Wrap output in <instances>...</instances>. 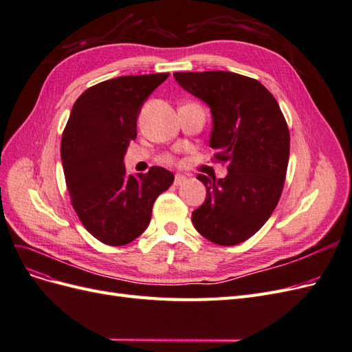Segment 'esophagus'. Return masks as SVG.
Returning <instances> with one entry per match:
<instances>
[{"label": "esophagus", "mask_w": 352, "mask_h": 352, "mask_svg": "<svg viewBox=\"0 0 352 352\" xmlns=\"http://www.w3.org/2000/svg\"><path fill=\"white\" fill-rule=\"evenodd\" d=\"M186 182V176L184 175H176L175 176V185L179 186V185H184Z\"/></svg>", "instance_id": "34e87169"}]
</instances>
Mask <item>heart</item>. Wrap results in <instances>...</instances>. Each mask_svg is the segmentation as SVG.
<instances>
[{"label":"heart","instance_id":"b5f03b06","mask_svg":"<svg viewBox=\"0 0 352 352\" xmlns=\"http://www.w3.org/2000/svg\"><path fill=\"white\" fill-rule=\"evenodd\" d=\"M163 162H164V163H167V164H172V163L175 162V160H173V157H172V155H166V157L163 158Z\"/></svg>","mask_w":352,"mask_h":352}]
</instances>
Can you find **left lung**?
I'll return each instance as SVG.
<instances>
[{
    "mask_svg": "<svg viewBox=\"0 0 352 352\" xmlns=\"http://www.w3.org/2000/svg\"><path fill=\"white\" fill-rule=\"evenodd\" d=\"M176 82L212 116L210 146L228 164L223 179L198 175L207 188L192 223L206 239L236 245L258 232L282 195L289 129L278 101L258 80L232 72H176Z\"/></svg>",
    "mask_w": 352,
    "mask_h": 352,
    "instance_id": "8db88e82",
    "label": "left lung"
}]
</instances>
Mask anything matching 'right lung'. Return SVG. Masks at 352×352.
Returning <instances> with one entry per match:
<instances>
[{
  "label": "right lung",
  "instance_id": "obj_1",
  "mask_svg": "<svg viewBox=\"0 0 352 352\" xmlns=\"http://www.w3.org/2000/svg\"><path fill=\"white\" fill-rule=\"evenodd\" d=\"M167 78L153 73L104 80L73 104L61 138L66 185L82 225L105 245L120 247L140 236L157 197L175 180L158 166L135 177L123 163L141 107Z\"/></svg>",
  "mask_w": 352,
  "mask_h": 352
}]
</instances>
